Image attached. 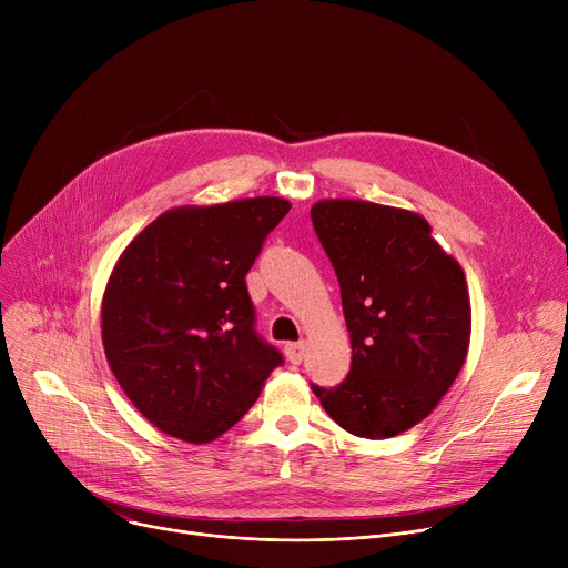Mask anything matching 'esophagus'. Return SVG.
Returning <instances> with one entry per match:
<instances>
[{"label":"esophagus","instance_id":"esophagus-1","mask_svg":"<svg viewBox=\"0 0 568 568\" xmlns=\"http://www.w3.org/2000/svg\"><path fill=\"white\" fill-rule=\"evenodd\" d=\"M304 349H306V345L304 343H287L285 345V356H287V362L290 364H302V359H304Z\"/></svg>","mask_w":568,"mask_h":568}]
</instances>
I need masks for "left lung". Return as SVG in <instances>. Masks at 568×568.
Instances as JSON below:
<instances>
[{
	"label": "left lung",
	"instance_id": "obj_1",
	"mask_svg": "<svg viewBox=\"0 0 568 568\" xmlns=\"http://www.w3.org/2000/svg\"><path fill=\"white\" fill-rule=\"evenodd\" d=\"M341 285L352 343L345 379L311 384L332 419L356 437L405 433L435 409L469 347V294L460 264L412 212L362 200L311 209Z\"/></svg>",
	"mask_w": 568,
	"mask_h": 568
}]
</instances>
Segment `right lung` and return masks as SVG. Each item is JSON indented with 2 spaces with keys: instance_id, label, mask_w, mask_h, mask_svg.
<instances>
[{
  "instance_id": "obj_1",
  "label": "right lung",
  "mask_w": 568,
  "mask_h": 568,
  "mask_svg": "<svg viewBox=\"0 0 568 568\" xmlns=\"http://www.w3.org/2000/svg\"><path fill=\"white\" fill-rule=\"evenodd\" d=\"M290 206L253 197L172 209L119 257L103 296V347L119 386L159 430L216 439L283 364L255 329L246 274Z\"/></svg>"
}]
</instances>
